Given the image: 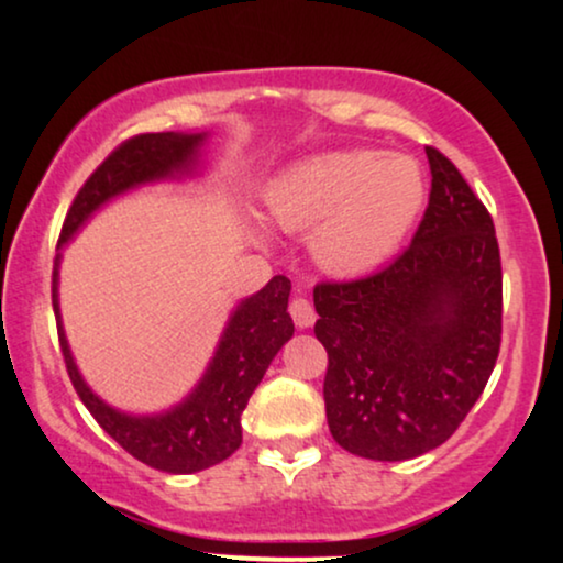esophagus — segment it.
<instances>
[{
  "instance_id": "obj_1",
  "label": "esophagus",
  "mask_w": 563,
  "mask_h": 563,
  "mask_svg": "<svg viewBox=\"0 0 563 563\" xmlns=\"http://www.w3.org/2000/svg\"><path fill=\"white\" fill-rule=\"evenodd\" d=\"M288 312H290V318H294L296 328H309L314 322V318H318V314H314L312 301L303 299V296H294V299H290Z\"/></svg>"
}]
</instances>
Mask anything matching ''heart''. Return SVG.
I'll return each mask as SVG.
<instances>
[{
	"mask_svg": "<svg viewBox=\"0 0 563 563\" xmlns=\"http://www.w3.org/2000/svg\"><path fill=\"white\" fill-rule=\"evenodd\" d=\"M421 169L407 156L335 151L294 164L264 190V211L286 232L312 230L333 273H365L394 254L423 206Z\"/></svg>",
	"mask_w": 563,
	"mask_h": 563,
	"instance_id": "obj_1",
	"label": "heart"
}]
</instances>
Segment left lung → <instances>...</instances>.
Masks as SVG:
<instances>
[{
	"mask_svg": "<svg viewBox=\"0 0 563 563\" xmlns=\"http://www.w3.org/2000/svg\"><path fill=\"white\" fill-rule=\"evenodd\" d=\"M431 192L412 243L357 280L314 286L325 416L352 455L407 461L455 434L500 352L495 224L455 164L426 145Z\"/></svg>",
	"mask_w": 563,
	"mask_h": 563,
	"instance_id": "obj_1",
	"label": "left lung"
}]
</instances>
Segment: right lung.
I'll list each match as a JSON object with an SVG mask.
<instances>
[{"label": "right lung", "instance_id": "right-lung-1", "mask_svg": "<svg viewBox=\"0 0 563 563\" xmlns=\"http://www.w3.org/2000/svg\"><path fill=\"white\" fill-rule=\"evenodd\" d=\"M200 142H203V134L174 132L134 134L121 142L76 192L57 245L66 243L81 228L84 219L108 198L134 185L151 183V179L190 172ZM288 294V277L275 275L260 294L245 299L232 314L228 331L219 341L214 363L206 371L198 389L166 416L132 418L97 399L76 371L63 328H57L68 378L84 407L92 412L106 434L145 466L166 471V474H192V471L217 466L241 448V416L245 405L275 354L294 335ZM53 307L57 314V269L53 273Z\"/></svg>", "mask_w": 563, "mask_h": 563}]
</instances>
